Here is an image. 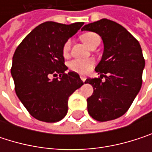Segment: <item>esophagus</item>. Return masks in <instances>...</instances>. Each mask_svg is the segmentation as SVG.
I'll return each instance as SVG.
<instances>
[{
	"label": "esophagus",
	"instance_id": "34e87169",
	"mask_svg": "<svg viewBox=\"0 0 152 152\" xmlns=\"http://www.w3.org/2000/svg\"><path fill=\"white\" fill-rule=\"evenodd\" d=\"M80 78H81V80H82L83 82H84V81L86 80V77L84 76H80Z\"/></svg>",
	"mask_w": 152,
	"mask_h": 152
}]
</instances>
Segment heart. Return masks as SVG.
<instances>
[{
  "instance_id": "1",
  "label": "heart",
  "mask_w": 152,
  "mask_h": 152,
  "mask_svg": "<svg viewBox=\"0 0 152 152\" xmlns=\"http://www.w3.org/2000/svg\"><path fill=\"white\" fill-rule=\"evenodd\" d=\"M83 41L90 46L97 39H99V35L94 32H85L82 35ZM70 50V40H67L62 48V53L65 57L69 56ZM94 61L92 59H77L70 61L69 63V69L76 73L79 74H86L88 73L93 67Z\"/></svg>"
}]
</instances>
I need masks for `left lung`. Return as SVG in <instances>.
<instances>
[{
  "label": "left lung",
  "mask_w": 152,
  "mask_h": 152,
  "mask_svg": "<svg viewBox=\"0 0 152 152\" xmlns=\"http://www.w3.org/2000/svg\"><path fill=\"white\" fill-rule=\"evenodd\" d=\"M82 31L96 32L104 44L102 58L95 68L100 78L85 81L93 87L87 99L88 113L99 121L117 119L129 110L142 87L145 61L141 46L122 25L106 18L84 25Z\"/></svg>",
  "instance_id": "8db88e82"
}]
</instances>
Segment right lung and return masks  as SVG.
Here are the masks:
<instances>
[{"label": "right lung", "mask_w": 152, "mask_h": 152, "mask_svg": "<svg viewBox=\"0 0 152 152\" xmlns=\"http://www.w3.org/2000/svg\"><path fill=\"white\" fill-rule=\"evenodd\" d=\"M83 25L45 22L33 29L15 49L11 76L16 96L35 119L56 122L68 113L69 97L83 82L64 65L65 42ZM59 74V78L50 79Z\"/></svg>", "instance_id": "obj_1"}]
</instances>
